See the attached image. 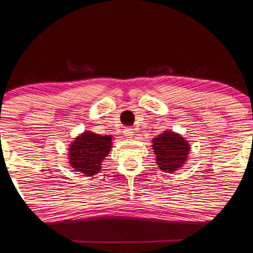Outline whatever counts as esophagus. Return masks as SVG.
<instances>
[{"label":"esophagus","mask_w":253,"mask_h":253,"mask_svg":"<svg viewBox=\"0 0 253 253\" xmlns=\"http://www.w3.org/2000/svg\"><path fill=\"white\" fill-rule=\"evenodd\" d=\"M124 136L126 137V138H131L132 135H134V131H132V129L130 127H126L124 128Z\"/></svg>","instance_id":"1"}]
</instances>
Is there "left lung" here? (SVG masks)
<instances>
[{"instance_id": "left-lung-1", "label": "left lung", "mask_w": 253, "mask_h": 253, "mask_svg": "<svg viewBox=\"0 0 253 253\" xmlns=\"http://www.w3.org/2000/svg\"><path fill=\"white\" fill-rule=\"evenodd\" d=\"M156 164L164 172H174L182 168L190 152V145L176 132L164 131L153 139Z\"/></svg>"}]
</instances>
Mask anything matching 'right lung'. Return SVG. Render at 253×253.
I'll list each match as a JSON object with an SVG mask.
<instances>
[{
    "label": "right lung",
    "instance_id": "1",
    "mask_svg": "<svg viewBox=\"0 0 253 253\" xmlns=\"http://www.w3.org/2000/svg\"><path fill=\"white\" fill-rule=\"evenodd\" d=\"M111 148V137L85 131L77 137L69 148V163L77 172L92 176L101 169V163Z\"/></svg>",
    "mask_w": 253,
    "mask_h": 253
}]
</instances>
